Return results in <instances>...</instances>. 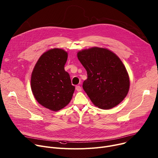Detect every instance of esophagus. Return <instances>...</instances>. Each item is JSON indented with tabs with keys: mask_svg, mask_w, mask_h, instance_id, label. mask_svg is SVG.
Masks as SVG:
<instances>
[{
	"mask_svg": "<svg viewBox=\"0 0 158 158\" xmlns=\"http://www.w3.org/2000/svg\"><path fill=\"white\" fill-rule=\"evenodd\" d=\"M76 89L77 91H81L82 90V88H81V87L80 86H77L76 87Z\"/></svg>",
	"mask_w": 158,
	"mask_h": 158,
	"instance_id": "obj_1",
	"label": "esophagus"
}]
</instances>
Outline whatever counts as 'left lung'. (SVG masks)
Here are the masks:
<instances>
[{"mask_svg":"<svg viewBox=\"0 0 158 158\" xmlns=\"http://www.w3.org/2000/svg\"><path fill=\"white\" fill-rule=\"evenodd\" d=\"M77 58L87 71L82 88L94 106L110 109L127 97L130 77L120 58L110 50L98 47L83 49Z\"/></svg>","mask_w":158,"mask_h":158,"instance_id":"8db88e82","label":"left lung"}]
</instances>
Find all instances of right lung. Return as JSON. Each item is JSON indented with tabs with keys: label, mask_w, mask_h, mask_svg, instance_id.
Instances as JSON below:
<instances>
[{
	"label": "right lung",
	"mask_w": 158,
	"mask_h": 158,
	"mask_svg": "<svg viewBox=\"0 0 158 158\" xmlns=\"http://www.w3.org/2000/svg\"><path fill=\"white\" fill-rule=\"evenodd\" d=\"M67 58L65 50L51 49L40 56L31 72V89L35 100L52 111L67 106L75 90L64 69Z\"/></svg>",
	"instance_id": "right-lung-1"
}]
</instances>
